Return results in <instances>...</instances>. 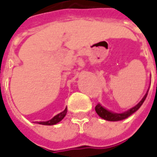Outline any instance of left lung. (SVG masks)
Segmentation results:
<instances>
[{
  "mask_svg": "<svg viewBox=\"0 0 157 157\" xmlns=\"http://www.w3.org/2000/svg\"><path fill=\"white\" fill-rule=\"evenodd\" d=\"M148 91L147 93L144 94V96L143 97V99L138 103L137 105H135V106H134L133 108H131L130 110H128V111L123 112V113H113V112H109V111H107L106 109L104 108V107L101 106L100 104H97V105H95V112H96V113H97L101 118H103V119L105 120H107V121H120V120L125 119L127 117H128L130 115H132L133 113H134V112L137 111L138 109L140 107L141 105L144 103V100L146 98V96H147Z\"/></svg>",
  "mask_w": 157,
  "mask_h": 157,
  "instance_id": "obj_1",
  "label": "left lung"
}]
</instances>
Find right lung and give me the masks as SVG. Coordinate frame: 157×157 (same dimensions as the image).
<instances>
[{
  "label": "right lung",
  "mask_w": 157,
  "mask_h": 157,
  "mask_svg": "<svg viewBox=\"0 0 157 157\" xmlns=\"http://www.w3.org/2000/svg\"><path fill=\"white\" fill-rule=\"evenodd\" d=\"M67 112V109H65L63 112L57 114L56 116H55L52 119L49 120L47 122H39L37 123H40V124H42V125H54V124H56L57 123H59L60 121H62L63 119V117L66 116Z\"/></svg>",
  "instance_id": "obj_1"
}]
</instances>
